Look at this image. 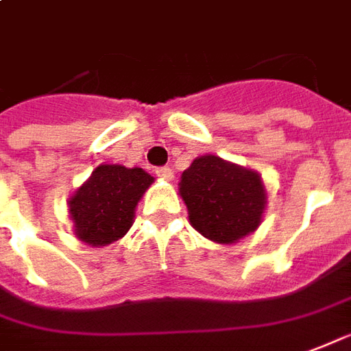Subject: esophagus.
Masks as SVG:
<instances>
[{"instance_id": "esophagus-1", "label": "esophagus", "mask_w": 351, "mask_h": 351, "mask_svg": "<svg viewBox=\"0 0 351 351\" xmlns=\"http://www.w3.org/2000/svg\"><path fill=\"white\" fill-rule=\"evenodd\" d=\"M157 176L165 181H172L173 179V170L168 168V166H162V168H157Z\"/></svg>"}]
</instances>
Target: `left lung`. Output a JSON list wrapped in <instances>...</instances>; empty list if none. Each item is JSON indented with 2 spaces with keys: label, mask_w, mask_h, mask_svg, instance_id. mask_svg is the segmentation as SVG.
<instances>
[{
  "label": "left lung",
  "mask_w": 351,
  "mask_h": 351,
  "mask_svg": "<svg viewBox=\"0 0 351 351\" xmlns=\"http://www.w3.org/2000/svg\"><path fill=\"white\" fill-rule=\"evenodd\" d=\"M179 196L191 226L221 245H234L256 232L267 207L262 176L217 155L194 158L181 173Z\"/></svg>",
  "instance_id": "1"
}]
</instances>
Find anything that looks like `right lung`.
Instances as JSON below:
<instances>
[{
  "label": "right lung",
  "instance_id": "add662e5",
  "mask_svg": "<svg viewBox=\"0 0 351 351\" xmlns=\"http://www.w3.org/2000/svg\"><path fill=\"white\" fill-rule=\"evenodd\" d=\"M153 181L155 178L136 166H97L67 200L74 235L89 247H106L121 239Z\"/></svg>",
  "mask_w": 351,
  "mask_h": 351
}]
</instances>
